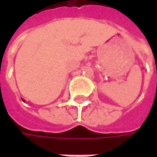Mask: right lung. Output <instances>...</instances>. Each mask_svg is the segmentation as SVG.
<instances>
[{"mask_svg": "<svg viewBox=\"0 0 157 157\" xmlns=\"http://www.w3.org/2000/svg\"><path fill=\"white\" fill-rule=\"evenodd\" d=\"M22 101H23V100H22Z\"/></svg>", "mask_w": 157, "mask_h": 157, "instance_id": "obj_1", "label": "right lung"}]
</instances>
